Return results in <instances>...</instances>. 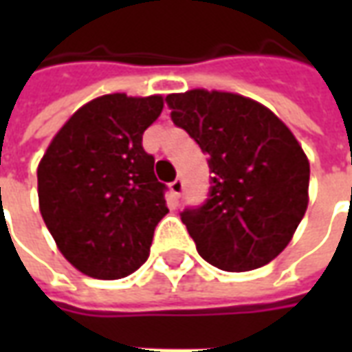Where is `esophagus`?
Wrapping results in <instances>:
<instances>
[{
  "mask_svg": "<svg viewBox=\"0 0 352 352\" xmlns=\"http://www.w3.org/2000/svg\"><path fill=\"white\" fill-rule=\"evenodd\" d=\"M169 188H171V192H173V196H175L177 199L183 196V190H184V181L179 177V179H175L173 183L169 184Z\"/></svg>",
  "mask_w": 352,
  "mask_h": 352,
  "instance_id": "esophagus-1",
  "label": "esophagus"
}]
</instances>
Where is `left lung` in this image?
<instances>
[{
  "label": "left lung",
  "mask_w": 352,
  "mask_h": 352,
  "mask_svg": "<svg viewBox=\"0 0 352 352\" xmlns=\"http://www.w3.org/2000/svg\"><path fill=\"white\" fill-rule=\"evenodd\" d=\"M166 103L173 124L209 154L207 199L181 213L199 256L226 272L272 262L307 209L309 162L292 131L237 94L190 90Z\"/></svg>",
  "instance_id": "left-lung-1"
}]
</instances>
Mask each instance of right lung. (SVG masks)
Returning <instances> with one entry per match:
<instances>
[{
	"label": "right lung",
	"mask_w": 352,
	"mask_h": 352,
	"mask_svg": "<svg viewBox=\"0 0 352 352\" xmlns=\"http://www.w3.org/2000/svg\"><path fill=\"white\" fill-rule=\"evenodd\" d=\"M162 96L96 98L58 131L37 168L43 221L58 249L94 279H120L145 264L168 213L143 133Z\"/></svg>",
	"instance_id": "1"
}]
</instances>
